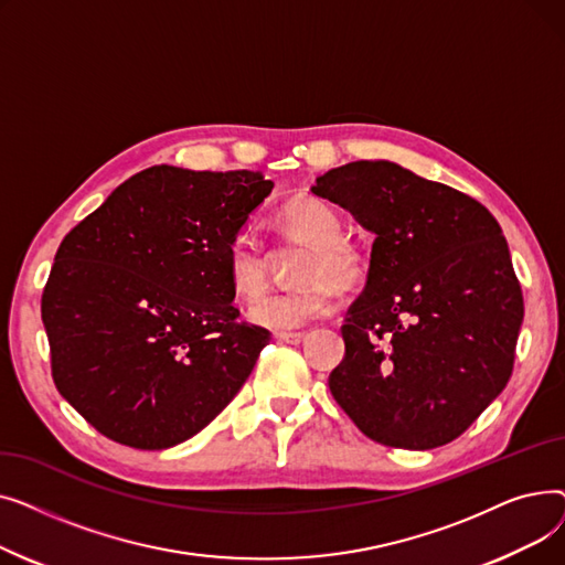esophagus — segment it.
<instances>
[{
	"label": "esophagus",
	"mask_w": 565,
	"mask_h": 565,
	"mask_svg": "<svg viewBox=\"0 0 565 565\" xmlns=\"http://www.w3.org/2000/svg\"><path fill=\"white\" fill-rule=\"evenodd\" d=\"M275 337H277V341H284V343H290V345H298V343L305 341L302 332H279Z\"/></svg>",
	"instance_id": "obj_1"
}]
</instances>
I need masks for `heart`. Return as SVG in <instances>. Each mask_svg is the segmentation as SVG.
<instances>
[{
  "mask_svg": "<svg viewBox=\"0 0 565 565\" xmlns=\"http://www.w3.org/2000/svg\"><path fill=\"white\" fill-rule=\"evenodd\" d=\"M277 224L309 243L300 288L277 290L252 305L249 318L260 328L288 332L322 318L337 307V286L352 288L366 275V256L348 237L343 220L330 203L295 196L277 213ZM226 275L237 298L256 300L267 286V258L249 233H235L226 247Z\"/></svg>",
  "mask_w": 565,
  "mask_h": 565,
  "instance_id": "b5f03b06",
  "label": "heart"
}]
</instances>
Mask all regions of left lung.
I'll return each mask as SVG.
<instances>
[{
    "label": "left lung",
    "mask_w": 565,
    "mask_h": 565,
    "mask_svg": "<svg viewBox=\"0 0 565 565\" xmlns=\"http://www.w3.org/2000/svg\"><path fill=\"white\" fill-rule=\"evenodd\" d=\"M311 192L375 235L334 401L384 447L454 441L513 373L524 302L501 226L477 199L387 160L330 169Z\"/></svg>",
    "instance_id": "obj_1"
}]
</instances>
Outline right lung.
I'll return each instance as SVG.
<instances>
[{
    "label": "right lung",
    "instance_id": "obj_1",
    "mask_svg": "<svg viewBox=\"0 0 565 565\" xmlns=\"http://www.w3.org/2000/svg\"><path fill=\"white\" fill-rule=\"evenodd\" d=\"M273 188L258 171L158 164L58 245L41 300L52 377L98 433L169 449L241 392L270 332L237 322L226 247Z\"/></svg>",
    "mask_w": 565,
    "mask_h": 565
}]
</instances>
